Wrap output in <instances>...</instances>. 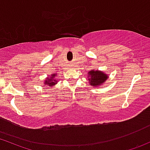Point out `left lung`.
Here are the masks:
<instances>
[{"mask_svg": "<svg viewBox=\"0 0 150 150\" xmlns=\"http://www.w3.org/2000/svg\"><path fill=\"white\" fill-rule=\"evenodd\" d=\"M89 76L88 81L90 84L93 86H96L98 85L102 84L107 78V75L103 73L101 71H94V70H91L88 72Z\"/></svg>", "mask_w": 150, "mask_h": 150, "instance_id": "8db88e82", "label": "left lung"}]
</instances>
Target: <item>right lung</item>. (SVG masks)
I'll list each match as a JSON object with an SVG mask.
<instances>
[{"label": "right lung", "instance_id": "right-lung-1", "mask_svg": "<svg viewBox=\"0 0 150 150\" xmlns=\"http://www.w3.org/2000/svg\"><path fill=\"white\" fill-rule=\"evenodd\" d=\"M56 74H54L52 75V78H46V81H45V84L48 85L49 86H54V84L57 83V81L54 79V77H55Z\"/></svg>", "mask_w": 150, "mask_h": 150}]
</instances>
